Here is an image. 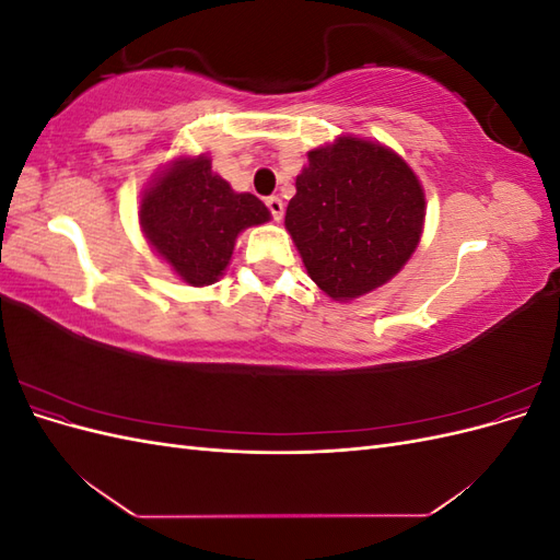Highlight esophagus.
<instances>
[{"mask_svg":"<svg viewBox=\"0 0 560 560\" xmlns=\"http://www.w3.org/2000/svg\"><path fill=\"white\" fill-rule=\"evenodd\" d=\"M266 208L270 210V214H273L276 222H280L282 214H284V202L280 196H268L266 198Z\"/></svg>","mask_w":560,"mask_h":560,"instance_id":"esophagus-1","label":"esophagus"}]
</instances>
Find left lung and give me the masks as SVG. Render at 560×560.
I'll return each instance as SVG.
<instances>
[{"label":"left lung","instance_id":"left-lung-1","mask_svg":"<svg viewBox=\"0 0 560 560\" xmlns=\"http://www.w3.org/2000/svg\"><path fill=\"white\" fill-rule=\"evenodd\" d=\"M425 222V194L401 156L343 135L308 151L284 226L311 280L352 301L393 280L411 259Z\"/></svg>","mask_w":560,"mask_h":560}]
</instances>
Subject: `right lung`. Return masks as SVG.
Instances as JSON below:
<instances>
[{"mask_svg": "<svg viewBox=\"0 0 560 560\" xmlns=\"http://www.w3.org/2000/svg\"><path fill=\"white\" fill-rule=\"evenodd\" d=\"M270 212L252 194H238L212 173L206 154L177 159L154 177L140 202L147 243L191 287L224 276L235 238L268 222Z\"/></svg>", "mask_w": 560, "mask_h": 560, "instance_id": "1", "label": "right lung"}]
</instances>
